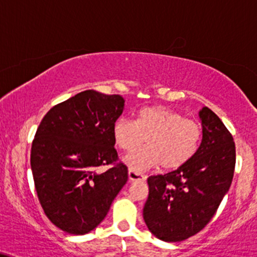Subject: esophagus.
Segmentation results:
<instances>
[{
	"mask_svg": "<svg viewBox=\"0 0 257 257\" xmlns=\"http://www.w3.org/2000/svg\"><path fill=\"white\" fill-rule=\"evenodd\" d=\"M128 177H129V179H131L132 182H135V181H146V176L139 174V172L133 171V170H129V171H128Z\"/></svg>",
	"mask_w": 257,
	"mask_h": 257,
	"instance_id": "1",
	"label": "esophagus"
}]
</instances>
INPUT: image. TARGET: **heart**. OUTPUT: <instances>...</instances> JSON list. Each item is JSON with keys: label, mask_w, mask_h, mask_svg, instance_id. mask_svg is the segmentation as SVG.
Here are the masks:
<instances>
[{"label": "heart", "mask_w": 257, "mask_h": 257, "mask_svg": "<svg viewBox=\"0 0 257 257\" xmlns=\"http://www.w3.org/2000/svg\"><path fill=\"white\" fill-rule=\"evenodd\" d=\"M112 137L116 146L128 153L146 140V147L124 159L133 171L142 172L160 165L174 170L195 156L202 128L196 120L183 118L181 113L165 106H147L139 111L135 122L125 117L116 119Z\"/></svg>", "instance_id": "obj_1"}]
</instances>
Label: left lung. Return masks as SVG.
Listing matches in <instances>:
<instances>
[{"label":"left lung","mask_w":257,"mask_h":257,"mask_svg":"<svg viewBox=\"0 0 257 257\" xmlns=\"http://www.w3.org/2000/svg\"><path fill=\"white\" fill-rule=\"evenodd\" d=\"M202 141L187 164L147 179L144 220L164 242H181L208 224L230 189L236 164L232 135L208 107L199 112Z\"/></svg>","instance_id":"8db88e82"}]
</instances>
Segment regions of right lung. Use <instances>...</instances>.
<instances>
[{
	"label": "right lung",
	"instance_id": "1",
	"mask_svg": "<svg viewBox=\"0 0 257 257\" xmlns=\"http://www.w3.org/2000/svg\"><path fill=\"white\" fill-rule=\"evenodd\" d=\"M124 99L88 89L55 105L42 119L31 148V169L39 202L54 225L70 234L91 232L104 220L128 181L117 162L112 125Z\"/></svg>",
	"mask_w": 257,
	"mask_h": 257
}]
</instances>
